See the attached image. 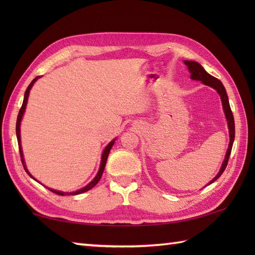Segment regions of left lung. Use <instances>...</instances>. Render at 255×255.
I'll return each mask as SVG.
<instances>
[{
    "label": "left lung",
    "instance_id": "8db88e82",
    "mask_svg": "<svg viewBox=\"0 0 255 255\" xmlns=\"http://www.w3.org/2000/svg\"><path fill=\"white\" fill-rule=\"evenodd\" d=\"M184 63L186 64L188 68V71L191 72V79L193 80H197V81H202V82L205 85H208L210 88L215 89L218 92V94L220 95L221 102H223V107H224V112L227 118V122H228V128H229V137H230V142H229V147L228 150H227V153L225 156V160L223 162V165L220 167V171L218 172V174L216 175L213 180H211L207 185L209 184L214 183L217 178L220 177V175L223 174L224 171L226 170V166L228 164V160L231 153V149H232V144H234V140H235V119L234 115H232L231 108L229 105V100H228V95H227V92L224 84L221 83V81L216 79L213 75H210L205 71V69L200 66V64L196 61H188V60H184Z\"/></svg>",
    "mask_w": 255,
    "mask_h": 255
}]
</instances>
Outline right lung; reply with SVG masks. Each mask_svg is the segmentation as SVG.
Returning <instances> with one entry per match:
<instances>
[{
	"mask_svg": "<svg viewBox=\"0 0 255 255\" xmlns=\"http://www.w3.org/2000/svg\"><path fill=\"white\" fill-rule=\"evenodd\" d=\"M39 78V77H36L34 80L31 81L30 82V84L28 85V88H27V90H26V92H25V95H24V101H23V105H21V107H20V110H19V113H18V116H17V121H16V136H17V141H18V148H19V153H20V159H21V163H23V165H24V169H25V171L27 172V174H28L31 178H34L32 177V175L30 174V173L28 172V170H27V167H26V165H25V161H24V156H23V151H21V145H20V131H19V126H20V122H21V118H23V115H24V112H25V108H26V105H27V101H28V95H29V92H30V89L32 88V85H34V83L36 82L37 81V79ZM115 143V139L114 140H112V141L108 143L107 145H106V148H105V150L103 151V154H102V160H101V166H100V170H99V172H97V174H96V176L94 177V180L92 181L90 184H88V185L86 186H84L83 188H81V189H79V191H75V192H72V193H64V192H60V191H56V189H52V188H48L49 189V191H51L52 193H56V194H58V195H61V196H63V195H78V194H82V193H84V192H88L89 189H91V188H93L97 183H99V181L101 180V177H102V175H103V172H104V169H105V165H106V161H107V156H108V154H110V151H111V149H112V147H113V144ZM35 180V178H34ZM37 181V180H36Z\"/></svg>",
	"mask_w": 255,
	"mask_h": 255,
	"instance_id": "right-lung-1",
	"label": "right lung"
}]
</instances>
